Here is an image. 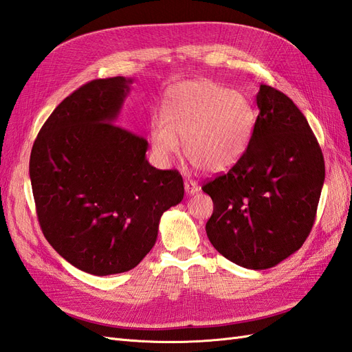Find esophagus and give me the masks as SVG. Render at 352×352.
Masks as SVG:
<instances>
[{
  "label": "esophagus",
  "mask_w": 352,
  "mask_h": 352,
  "mask_svg": "<svg viewBox=\"0 0 352 352\" xmlns=\"http://www.w3.org/2000/svg\"><path fill=\"white\" fill-rule=\"evenodd\" d=\"M185 190H186V194L188 195H194V194H197L198 190H199V186H198V184L195 182V180H192V179H185Z\"/></svg>",
  "instance_id": "obj_1"
}]
</instances>
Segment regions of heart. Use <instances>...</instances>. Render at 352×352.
I'll return each instance as SVG.
<instances>
[{
  "instance_id": "1",
  "label": "heart",
  "mask_w": 352,
  "mask_h": 352,
  "mask_svg": "<svg viewBox=\"0 0 352 352\" xmlns=\"http://www.w3.org/2000/svg\"><path fill=\"white\" fill-rule=\"evenodd\" d=\"M255 117L241 94L207 79L179 83L166 95L163 117L151 124L154 153L168 162L185 142L195 168L220 173L248 150Z\"/></svg>"
}]
</instances>
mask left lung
I'll return each mask as SVG.
<instances>
[{
	"label": "left lung",
	"instance_id": "8db88e82",
	"mask_svg": "<svg viewBox=\"0 0 352 352\" xmlns=\"http://www.w3.org/2000/svg\"><path fill=\"white\" fill-rule=\"evenodd\" d=\"M260 110L248 150L202 190L214 204L207 236L241 267L270 269L302 247L314 225L324 160L294 101L260 85Z\"/></svg>",
	"mask_w": 352,
	"mask_h": 352
}]
</instances>
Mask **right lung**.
Returning <instances> with one entry per match:
<instances>
[{"instance_id": "add662e5", "label": "right lung", "mask_w": 352, "mask_h": 352, "mask_svg": "<svg viewBox=\"0 0 352 352\" xmlns=\"http://www.w3.org/2000/svg\"><path fill=\"white\" fill-rule=\"evenodd\" d=\"M132 79H95L41 127L29 175L42 233L95 276L129 272L151 251L163 212L184 199L177 170H158L148 141L114 124Z\"/></svg>"}]
</instances>
